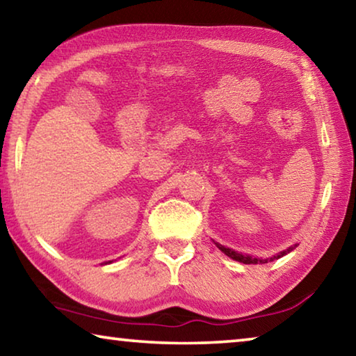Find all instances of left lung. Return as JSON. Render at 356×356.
Masks as SVG:
<instances>
[{"label":"left lung","mask_w":356,"mask_h":356,"mask_svg":"<svg viewBox=\"0 0 356 356\" xmlns=\"http://www.w3.org/2000/svg\"><path fill=\"white\" fill-rule=\"evenodd\" d=\"M216 245H218V243H216ZM218 248L222 252H225L226 256L234 259V261H238V262H243V264H257V262L265 264V262H268V259H256V257H251V256H243V254H240V252L234 251V250H229V248H225V246H221V245H218ZM292 250H293V246H291V248H289L287 251H282L281 254H276L273 257H270V261H273V259H278L281 256H284V254H287V252H291Z\"/></svg>","instance_id":"8db88e82"}]
</instances>
